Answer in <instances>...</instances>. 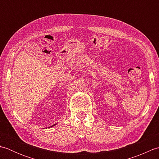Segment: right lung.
Listing matches in <instances>:
<instances>
[{
    "label": "right lung",
    "mask_w": 159,
    "mask_h": 159,
    "mask_svg": "<svg viewBox=\"0 0 159 159\" xmlns=\"http://www.w3.org/2000/svg\"><path fill=\"white\" fill-rule=\"evenodd\" d=\"M54 126H55V125H54ZM52 126H51V127H52Z\"/></svg>",
    "instance_id": "add662e5"
}]
</instances>
